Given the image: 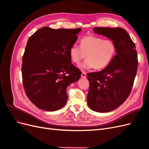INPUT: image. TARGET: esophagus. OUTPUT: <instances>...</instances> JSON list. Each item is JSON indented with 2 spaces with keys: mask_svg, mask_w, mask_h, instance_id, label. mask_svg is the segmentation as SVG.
<instances>
[{
  "mask_svg": "<svg viewBox=\"0 0 149 149\" xmlns=\"http://www.w3.org/2000/svg\"><path fill=\"white\" fill-rule=\"evenodd\" d=\"M81 77L83 78H86V73L84 71H83L82 73H81Z\"/></svg>",
  "mask_w": 149,
  "mask_h": 149,
  "instance_id": "34e87169",
  "label": "esophagus"
}]
</instances>
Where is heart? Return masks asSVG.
Segmentation results:
<instances>
[{
  "instance_id": "1",
  "label": "heart",
  "mask_w": 149,
  "mask_h": 149,
  "mask_svg": "<svg viewBox=\"0 0 149 149\" xmlns=\"http://www.w3.org/2000/svg\"><path fill=\"white\" fill-rule=\"evenodd\" d=\"M116 45L110 39H103L95 35H87L80 40V47L72 46L70 57L74 63L78 64L85 56L87 58L79 68L82 70L94 68L101 70L109 65L116 53Z\"/></svg>"
}]
</instances>
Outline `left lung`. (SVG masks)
Listing matches in <instances>:
<instances>
[{"mask_svg": "<svg viewBox=\"0 0 149 149\" xmlns=\"http://www.w3.org/2000/svg\"><path fill=\"white\" fill-rule=\"evenodd\" d=\"M93 31L114 41L117 49L104 69L87 74L89 81L88 105L94 111L110 112L123 104L131 91L137 71V51L123 29L94 27Z\"/></svg>", "mask_w": 149, "mask_h": 149, "instance_id": "8db88e82", "label": "left lung"}]
</instances>
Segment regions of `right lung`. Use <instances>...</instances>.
I'll return each mask as SVG.
<instances>
[{
  "label": "right lung",
  "mask_w": 149,
  "mask_h": 149,
  "mask_svg": "<svg viewBox=\"0 0 149 149\" xmlns=\"http://www.w3.org/2000/svg\"><path fill=\"white\" fill-rule=\"evenodd\" d=\"M81 29L43 27L29 38L22 58L26 95L40 109L55 111L66 103V88L81 72L71 63L69 51Z\"/></svg>",
  "instance_id": "right-lung-1"
}]
</instances>
